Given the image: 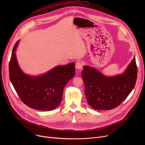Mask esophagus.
Returning <instances> with one entry per match:
<instances>
[{"label":"esophagus","instance_id":"34e87169","mask_svg":"<svg viewBox=\"0 0 145 145\" xmlns=\"http://www.w3.org/2000/svg\"><path fill=\"white\" fill-rule=\"evenodd\" d=\"M75 67L77 69H82V68L83 67V63L82 62H76L75 65Z\"/></svg>","mask_w":145,"mask_h":145}]
</instances>
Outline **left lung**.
<instances>
[{
  "label": "left lung",
  "mask_w": 145,
  "mask_h": 145,
  "mask_svg": "<svg viewBox=\"0 0 145 145\" xmlns=\"http://www.w3.org/2000/svg\"><path fill=\"white\" fill-rule=\"evenodd\" d=\"M138 69L135 57L121 74L108 77L95 68L85 66L82 77L88 104L95 110H111L118 106L132 92Z\"/></svg>",
  "instance_id": "8db88e82"
}]
</instances>
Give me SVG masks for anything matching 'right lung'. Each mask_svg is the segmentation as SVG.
<instances>
[{
    "instance_id": "add662e5",
    "label": "right lung",
    "mask_w": 145,
    "mask_h": 145,
    "mask_svg": "<svg viewBox=\"0 0 145 145\" xmlns=\"http://www.w3.org/2000/svg\"><path fill=\"white\" fill-rule=\"evenodd\" d=\"M15 43L9 65V78L22 102L39 110L55 109L62 99L63 89L75 74L74 63L57 66L48 72L32 76L22 71L16 59Z\"/></svg>"
}]
</instances>
